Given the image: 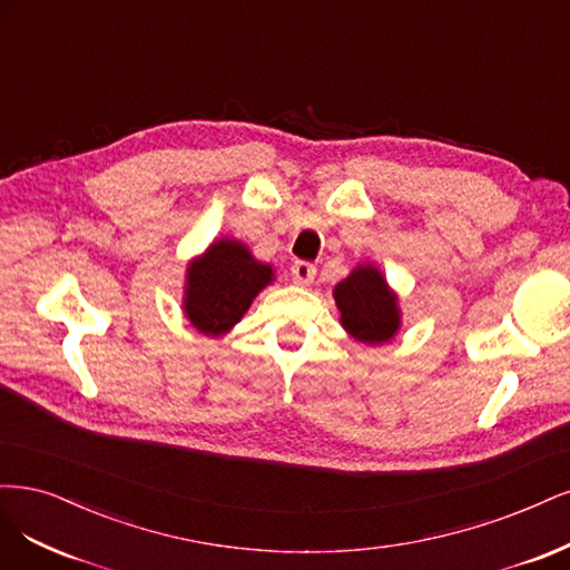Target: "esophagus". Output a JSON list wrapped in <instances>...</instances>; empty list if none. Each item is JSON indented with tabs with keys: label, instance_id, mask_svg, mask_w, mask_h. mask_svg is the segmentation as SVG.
I'll list each match as a JSON object with an SVG mask.
<instances>
[{
	"label": "esophagus",
	"instance_id": "1",
	"mask_svg": "<svg viewBox=\"0 0 570 570\" xmlns=\"http://www.w3.org/2000/svg\"><path fill=\"white\" fill-rule=\"evenodd\" d=\"M315 274H317V267L305 263V261H296L291 267V277L298 286H309L312 282H315Z\"/></svg>",
	"mask_w": 570,
	"mask_h": 570
}]
</instances>
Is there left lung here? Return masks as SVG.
I'll list each match as a JSON object with an SVG mask.
<instances>
[{
  "label": "left lung",
  "mask_w": 570,
  "mask_h": 570,
  "mask_svg": "<svg viewBox=\"0 0 570 570\" xmlns=\"http://www.w3.org/2000/svg\"><path fill=\"white\" fill-rule=\"evenodd\" d=\"M341 326L364 345H383L395 338L402 324L397 293L372 263H360L334 286Z\"/></svg>",
  "instance_id": "8db88e82"
}]
</instances>
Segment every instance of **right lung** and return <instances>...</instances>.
I'll return each mask as SVG.
<instances>
[{
	"label": "right lung",
	"mask_w": 570,
	"mask_h": 570,
	"mask_svg": "<svg viewBox=\"0 0 570 570\" xmlns=\"http://www.w3.org/2000/svg\"><path fill=\"white\" fill-rule=\"evenodd\" d=\"M274 282L269 263H261L238 238L223 236L187 265L181 309L198 334L219 338L242 322L255 296Z\"/></svg>",
	"instance_id": "add662e5"
}]
</instances>
